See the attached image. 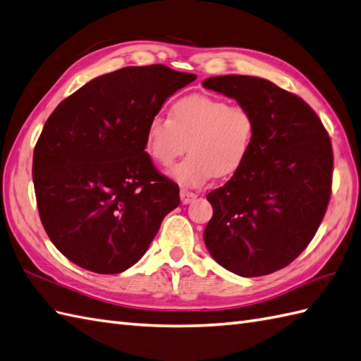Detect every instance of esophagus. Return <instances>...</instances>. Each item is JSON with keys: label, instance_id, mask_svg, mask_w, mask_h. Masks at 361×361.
<instances>
[{"label": "esophagus", "instance_id": "1", "mask_svg": "<svg viewBox=\"0 0 361 361\" xmlns=\"http://www.w3.org/2000/svg\"><path fill=\"white\" fill-rule=\"evenodd\" d=\"M197 197L196 193H191L188 190H180V201L182 204H191Z\"/></svg>", "mask_w": 361, "mask_h": 361}]
</instances>
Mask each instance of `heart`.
<instances>
[{
  "instance_id": "b5f03b06",
  "label": "heart",
  "mask_w": 361,
  "mask_h": 361,
  "mask_svg": "<svg viewBox=\"0 0 361 361\" xmlns=\"http://www.w3.org/2000/svg\"><path fill=\"white\" fill-rule=\"evenodd\" d=\"M252 111L213 95L190 94L176 100L166 117L154 116L145 130V151L160 166H170L185 148L188 156L168 174L182 187H202L214 176H235L253 147Z\"/></svg>"
}]
</instances>
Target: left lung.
Listing matches in <instances>:
<instances>
[{
    "label": "left lung",
    "instance_id": "obj_1",
    "mask_svg": "<svg viewBox=\"0 0 361 361\" xmlns=\"http://www.w3.org/2000/svg\"><path fill=\"white\" fill-rule=\"evenodd\" d=\"M204 87L236 99L256 122L247 162L207 195L213 207L204 241L239 276L274 274L298 258L322 224L332 191V143L298 95L269 80L219 75Z\"/></svg>",
    "mask_w": 361,
    "mask_h": 361
}]
</instances>
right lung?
<instances>
[{
	"label": "right lung",
	"mask_w": 361,
	"mask_h": 361,
	"mask_svg": "<svg viewBox=\"0 0 361 361\" xmlns=\"http://www.w3.org/2000/svg\"><path fill=\"white\" fill-rule=\"evenodd\" d=\"M196 78L164 65L128 66L91 80L46 120L32 178L39 219L77 266L113 275L137 262L179 187L145 151V130L164 102Z\"/></svg>",
	"instance_id": "1"
}]
</instances>
